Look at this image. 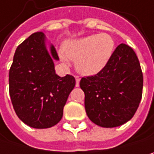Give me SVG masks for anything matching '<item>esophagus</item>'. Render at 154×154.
<instances>
[{
    "label": "esophagus",
    "mask_w": 154,
    "mask_h": 154,
    "mask_svg": "<svg viewBox=\"0 0 154 154\" xmlns=\"http://www.w3.org/2000/svg\"><path fill=\"white\" fill-rule=\"evenodd\" d=\"M76 78V86H79V82H80V77L79 76H75Z\"/></svg>",
    "instance_id": "esophagus-1"
}]
</instances>
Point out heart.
I'll return each mask as SVG.
<instances>
[{
    "label": "heart",
    "instance_id": "obj_1",
    "mask_svg": "<svg viewBox=\"0 0 154 154\" xmlns=\"http://www.w3.org/2000/svg\"><path fill=\"white\" fill-rule=\"evenodd\" d=\"M116 48V42L108 33L92 34L68 41L60 56L64 63L76 62L77 69L84 75H94L105 68Z\"/></svg>",
    "mask_w": 154,
    "mask_h": 154
}]
</instances>
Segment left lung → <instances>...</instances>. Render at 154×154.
<instances>
[{
    "mask_svg": "<svg viewBox=\"0 0 154 154\" xmlns=\"http://www.w3.org/2000/svg\"><path fill=\"white\" fill-rule=\"evenodd\" d=\"M85 107L95 124L113 128L124 124L135 115L143 91V73L136 53L120 44L103 69L82 77Z\"/></svg>",
    "mask_w": 154,
    "mask_h": 154,
    "instance_id": "left-lung-1",
    "label": "left lung"
}]
</instances>
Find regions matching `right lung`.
<instances>
[{
    "mask_svg": "<svg viewBox=\"0 0 154 154\" xmlns=\"http://www.w3.org/2000/svg\"><path fill=\"white\" fill-rule=\"evenodd\" d=\"M43 32H34L17 47L9 69V95L23 122L47 129L63 117V107L76 85L70 75L55 74L54 60H59L53 45L46 48Z\"/></svg>",
    "mask_w": 154,
    "mask_h": 154,
    "instance_id": "1",
    "label": "right lung"
}]
</instances>
